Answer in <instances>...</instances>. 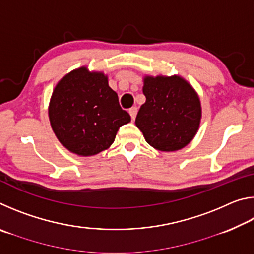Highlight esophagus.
Masks as SVG:
<instances>
[{
	"mask_svg": "<svg viewBox=\"0 0 254 254\" xmlns=\"http://www.w3.org/2000/svg\"><path fill=\"white\" fill-rule=\"evenodd\" d=\"M128 113H130V115H131L132 121H134L135 117H136V113H137V109H136V107H131V109L128 110Z\"/></svg>",
	"mask_w": 254,
	"mask_h": 254,
	"instance_id": "34e87169",
	"label": "esophagus"
}]
</instances>
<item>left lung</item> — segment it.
Masks as SVG:
<instances>
[{
  "mask_svg": "<svg viewBox=\"0 0 254 254\" xmlns=\"http://www.w3.org/2000/svg\"><path fill=\"white\" fill-rule=\"evenodd\" d=\"M145 103L135 126L147 142L160 151L186 147L198 131L201 105L198 94L182 76H144Z\"/></svg>",
  "mask_w": 254,
  "mask_h": 254,
  "instance_id": "1",
  "label": "left lung"
}]
</instances>
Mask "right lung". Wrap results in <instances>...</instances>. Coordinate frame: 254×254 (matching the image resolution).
I'll list each match as a JSON object with an SVG mask.
<instances>
[{
	"mask_svg": "<svg viewBox=\"0 0 254 254\" xmlns=\"http://www.w3.org/2000/svg\"><path fill=\"white\" fill-rule=\"evenodd\" d=\"M55 135L68 151L91 157L109 149L119 127L131 121L102 71L83 66L58 81L49 102Z\"/></svg>",
	"mask_w": 254,
	"mask_h": 254,
	"instance_id": "right-lung-1",
	"label": "right lung"
}]
</instances>
